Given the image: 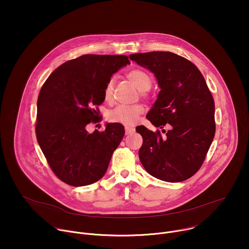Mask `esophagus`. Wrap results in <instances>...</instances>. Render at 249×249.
Instances as JSON below:
<instances>
[{"label": "esophagus", "mask_w": 249, "mask_h": 249, "mask_svg": "<svg viewBox=\"0 0 249 249\" xmlns=\"http://www.w3.org/2000/svg\"><path fill=\"white\" fill-rule=\"evenodd\" d=\"M134 132H135V129H134V128L129 127V126H126V127H125V134H126V135H131V134H133Z\"/></svg>", "instance_id": "1"}]
</instances>
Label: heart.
Returning a JSON list of instances; mask_svg holds the SVG:
<instances>
[{
	"instance_id": "heart-1",
	"label": "heart",
	"mask_w": 249,
	"mask_h": 249,
	"mask_svg": "<svg viewBox=\"0 0 249 249\" xmlns=\"http://www.w3.org/2000/svg\"><path fill=\"white\" fill-rule=\"evenodd\" d=\"M128 79L135 85L140 91H147L153 85L151 76L143 70L135 69L127 75ZM114 89V79H109L103 89V97L105 100H111ZM144 112V107L140 104L135 105H118L108 113L109 121L122 125L131 126L138 122L139 117Z\"/></svg>"
}]
</instances>
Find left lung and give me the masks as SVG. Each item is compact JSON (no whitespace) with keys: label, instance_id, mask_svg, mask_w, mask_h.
Instances as JSON below:
<instances>
[{"label":"left lung","instance_id":"obj_1","mask_svg":"<svg viewBox=\"0 0 249 249\" xmlns=\"http://www.w3.org/2000/svg\"><path fill=\"white\" fill-rule=\"evenodd\" d=\"M130 59L155 74L160 91L148 120L170 129L161 136L145 126L136 131L143 137L139 150L145 169L158 179L180 182L203 164L216 132L215 102L199 69L171 52L131 54Z\"/></svg>","mask_w":249,"mask_h":249}]
</instances>
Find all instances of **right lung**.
I'll list each match as a JSON object with an SVG mask.
<instances>
[{"label":"right lung","instance_id":"add662e5","mask_svg":"<svg viewBox=\"0 0 249 249\" xmlns=\"http://www.w3.org/2000/svg\"><path fill=\"white\" fill-rule=\"evenodd\" d=\"M130 64L125 55H83L59 66L37 99L36 139L52 171L71 186L98 181L107 170L125 130L107 123L89 134L86 127L99 117L105 84Z\"/></svg>","mask_w":249,"mask_h":249}]
</instances>
